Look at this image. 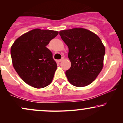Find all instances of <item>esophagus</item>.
Instances as JSON below:
<instances>
[{"label":"esophagus","instance_id":"obj_1","mask_svg":"<svg viewBox=\"0 0 123 123\" xmlns=\"http://www.w3.org/2000/svg\"><path fill=\"white\" fill-rule=\"evenodd\" d=\"M64 59V57H63V58H62L61 59L59 60V62H61L63 61V60Z\"/></svg>","mask_w":123,"mask_h":123}]
</instances>
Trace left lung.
Masks as SVG:
<instances>
[{"instance_id": "left-lung-1", "label": "left lung", "mask_w": 123, "mask_h": 123, "mask_svg": "<svg viewBox=\"0 0 123 123\" xmlns=\"http://www.w3.org/2000/svg\"><path fill=\"white\" fill-rule=\"evenodd\" d=\"M59 35L69 49L71 67L65 72L68 81L75 87L89 85L103 68L105 48L102 41L95 33L83 28L62 30Z\"/></svg>"}]
</instances>
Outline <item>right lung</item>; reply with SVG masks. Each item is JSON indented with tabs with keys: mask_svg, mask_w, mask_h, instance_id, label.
<instances>
[{
	"mask_svg": "<svg viewBox=\"0 0 123 123\" xmlns=\"http://www.w3.org/2000/svg\"><path fill=\"white\" fill-rule=\"evenodd\" d=\"M58 33L53 30L33 29L19 36L12 45L13 66L27 85L42 88L51 83L57 65L46 46Z\"/></svg>",
	"mask_w": 123,
	"mask_h": 123,
	"instance_id": "1",
	"label": "right lung"
}]
</instances>
